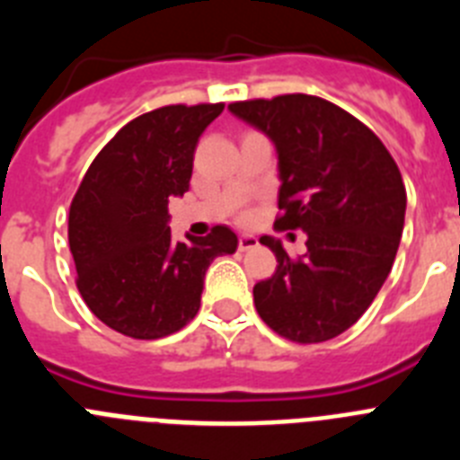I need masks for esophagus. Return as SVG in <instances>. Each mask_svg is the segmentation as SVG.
<instances>
[{"label": "esophagus", "instance_id": "esophagus-1", "mask_svg": "<svg viewBox=\"0 0 460 460\" xmlns=\"http://www.w3.org/2000/svg\"><path fill=\"white\" fill-rule=\"evenodd\" d=\"M258 246V239L253 237V234H242L239 237V251H249V249H255Z\"/></svg>", "mask_w": 460, "mask_h": 460}]
</instances>
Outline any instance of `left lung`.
<instances>
[{"label": "left lung", "mask_w": 460, "mask_h": 460, "mask_svg": "<svg viewBox=\"0 0 460 460\" xmlns=\"http://www.w3.org/2000/svg\"><path fill=\"white\" fill-rule=\"evenodd\" d=\"M227 110L274 142L279 230H304L292 260L279 239L271 279L253 288L260 318L295 343H323L364 315L396 258L405 186L380 137L339 105L308 93L230 103Z\"/></svg>", "instance_id": "left-lung-1"}]
</instances>
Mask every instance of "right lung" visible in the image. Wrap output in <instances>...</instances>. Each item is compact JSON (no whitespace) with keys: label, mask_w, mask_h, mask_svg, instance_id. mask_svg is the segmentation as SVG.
Listing matches in <instances>:
<instances>
[{"label":"right lung","mask_w":460,"mask_h":460,"mask_svg":"<svg viewBox=\"0 0 460 460\" xmlns=\"http://www.w3.org/2000/svg\"><path fill=\"white\" fill-rule=\"evenodd\" d=\"M223 103L165 105L136 117L93 158L68 211V246L89 311L131 339H164L200 308L205 271L237 234L174 242L170 198L189 190L193 152Z\"/></svg>","instance_id":"obj_1"}]
</instances>
